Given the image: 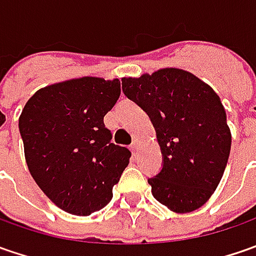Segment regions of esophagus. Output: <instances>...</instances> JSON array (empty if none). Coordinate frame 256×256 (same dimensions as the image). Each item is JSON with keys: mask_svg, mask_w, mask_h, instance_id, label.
<instances>
[{"mask_svg": "<svg viewBox=\"0 0 256 256\" xmlns=\"http://www.w3.org/2000/svg\"><path fill=\"white\" fill-rule=\"evenodd\" d=\"M130 148H131V151H132V152H135V151H136V148H138V142H135V141H134Z\"/></svg>", "mask_w": 256, "mask_h": 256, "instance_id": "esophagus-1", "label": "esophagus"}]
</instances>
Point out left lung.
<instances>
[{
  "mask_svg": "<svg viewBox=\"0 0 256 256\" xmlns=\"http://www.w3.org/2000/svg\"><path fill=\"white\" fill-rule=\"evenodd\" d=\"M124 94L152 121L161 146V172L148 180L154 198L176 214L201 208L221 181L231 131L218 94L180 68L122 78Z\"/></svg>",
  "mask_w": 256,
  "mask_h": 256,
  "instance_id": "1",
  "label": "left lung"
}]
</instances>
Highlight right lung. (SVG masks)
Returning <instances> with one entry per match:
<instances>
[{
    "label": "right lung",
    "mask_w": 256,
    "mask_h": 256,
    "mask_svg": "<svg viewBox=\"0 0 256 256\" xmlns=\"http://www.w3.org/2000/svg\"><path fill=\"white\" fill-rule=\"evenodd\" d=\"M120 94L118 78L82 76L44 86L25 104L18 121L25 161L62 211L86 216L104 208L130 164V150L111 142L104 124Z\"/></svg>",
    "instance_id": "1"
}]
</instances>
